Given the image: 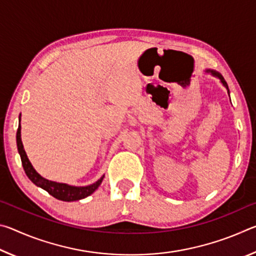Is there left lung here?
Here are the masks:
<instances>
[{
  "mask_svg": "<svg viewBox=\"0 0 256 256\" xmlns=\"http://www.w3.org/2000/svg\"><path fill=\"white\" fill-rule=\"evenodd\" d=\"M206 73H211V74L214 76L219 78L220 81H222V84L224 86H226L227 92H228V94H229V89H228V84H227V82L224 81V78H222V76L220 74V73H218V72H216V71H214V70H206Z\"/></svg>",
  "mask_w": 256,
  "mask_h": 256,
  "instance_id": "8db88e82",
  "label": "left lung"
}]
</instances>
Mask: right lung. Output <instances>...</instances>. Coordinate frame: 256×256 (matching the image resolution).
Masks as SVG:
<instances>
[{
	"label": "right lung",
	"mask_w": 256,
	"mask_h": 256,
	"mask_svg": "<svg viewBox=\"0 0 256 256\" xmlns=\"http://www.w3.org/2000/svg\"><path fill=\"white\" fill-rule=\"evenodd\" d=\"M21 115V114H20ZM16 146H18V151L21 158V162H22V167L24 170L26 175L28 176V178L32 182L34 185L40 186L42 190H45L46 192H48L52 196L60 201H78L81 198H84L89 196L90 194H92L94 190L98 188V186L102 184L105 175H102L96 183L88 186H72L64 183H58V182L48 180L42 177L38 172L34 170L32 162H29V159L26 154V151L24 149L22 141H21V125L19 124L18 131H16Z\"/></svg>",
	"instance_id": "1"
}]
</instances>
